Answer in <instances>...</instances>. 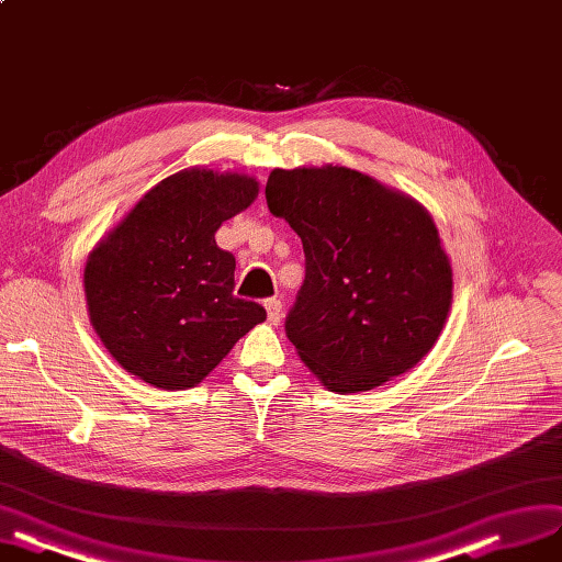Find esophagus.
I'll list each match as a JSON object with an SVG mask.
<instances>
[{
  "label": "esophagus",
  "instance_id": "34e87169",
  "mask_svg": "<svg viewBox=\"0 0 562 562\" xmlns=\"http://www.w3.org/2000/svg\"><path fill=\"white\" fill-rule=\"evenodd\" d=\"M265 308H267V321L272 323V325H279L281 318H283V304H281V300H277V297L265 300Z\"/></svg>",
  "mask_w": 562,
  "mask_h": 562
}]
</instances>
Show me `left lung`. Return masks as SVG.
<instances>
[{"mask_svg": "<svg viewBox=\"0 0 562 562\" xmlns=\"http://www.w3.org/2000/svg\"><path fill=\"white\" fill-rule=\"evenodd\" d=\"M265 198L302 239L304 283L285 335L327 391H372L428 356L453 300L428 211L339 165L274 169Z\"/></svg>", "mask_w": 562, "mask_h": 562, "instance_id": "1", "label": "left lung"}]
</instances>
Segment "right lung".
<instances>
[{
  "label": "right lung",
  "instance_id": "add662e5",
  "mask_svg": "<svg viewBox=\"0 0 562 562\" xmlns=\"http://www.w3.org/2000/svg\"><path fill=\"white\" fill-rule=\"evenodd\" d=\"M248 173L183 169L92 248L83 285L97 337L123 370L162 391L200 383L267 312L235 297L218 227L258 198Z\"/></svg>",
  "mask_w": 562,
  "mask_h": 562
}]
</instances>
